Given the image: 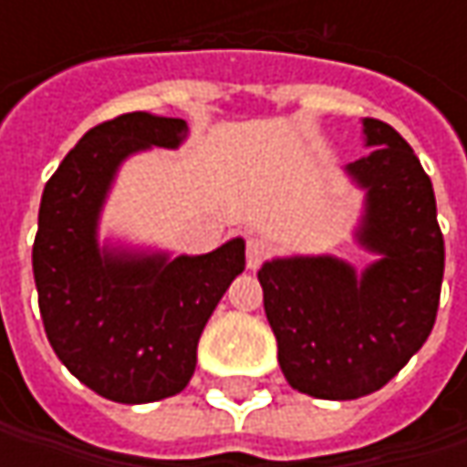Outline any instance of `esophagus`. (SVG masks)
Wrapping results in <instances>:
<instances>
[{
	"label": "esophagus",
	"instance_id": "1",
	"mask_svg": "<svg viewBox=\"0 0 467 467\" xmlns=\"http://www.w3.org/2000/svg\"><path fill=\"white\" fill-rule=\"evenodd\" d=\"M267 242L260 239V236H249L246 239V265H249V270H257L265 260V254H267Z\"/></svg>",
	"mask_w": 467,
	"mask_h": 467
}]
</instances>
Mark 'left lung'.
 I'll return each instance as SVG.
<instances>
[{
  "mask_svg": "<svg viewBox=\"0 0 467 467\" xmlns=\"http://www.w3.org/2000/svg\"><path fill=\"white\" fill-rule=\"evenodd\" d=\"M367 158L346 166L367 189L358 244L379 254L361 275L337 257H285L257 273L288 385L319 400L377 392L434 327L444 275L437 200L413 148L364 119Z\"/></svg>",
  "mask_w": 467,
  "mask_h": 467,
  "instance_id": "obj_1",
  "label": "left lung"
}]
</instances>
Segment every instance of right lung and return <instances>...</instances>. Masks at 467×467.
<instances>
[{"label": "right lung", "mask_w": 467, "mask_h": 467, "mask_svg": "<svg viewBox=\"0 0 467 467\" xmlns=\"http://www.w3.org/2000/svg\"><path fill=\"white\" fill-rule=\"evenodd\" d=\"M184 119L132 111L85 132L46 182L33 275L54 353L82 385L114 403H155L182 392L197 343L231 280L244 242L176 257L99 246L106 192L127 155L179 148Z\"/></svg>", "instance_id": "right-lung-1"}]
</instances>
